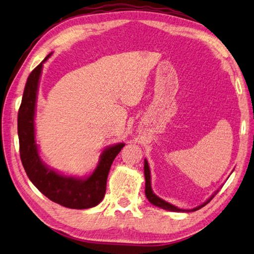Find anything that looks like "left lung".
Listing matches in <instances>:
<instances>
[{
	"label": "left lung",
	"instance_id": "obj_1",
	"mask_svg": "<svg viewBox=\"0 0 254 254\" xmlns=\"http://www.w3.org/2000/svg\"><path fill=\"white\" fill-rule=\"evenodd\" d=\"M144 175H145V194H146V197L148 201L152 203L153 205H155V206H158L160 208H164L166 210H170V212H195V210L202 208L203 206H205L207 203L210 202V199H212L215 194H217L218 190L215 192L212 196H210L206 202H204L203 204L199 205V206L195 207V208H192V209H182V208H179L175 206V205H172L168 202L164 201L163 198H160L159 196L156 195V194L153 192L152 190V183H150V170H149V166H148V163L147 160L145 159L144 160Z\"/></svg>",
	"mask_w": 254,
	"mask_h": 254
}]
</instances>
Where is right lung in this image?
I'll return each mask as SVG.
<instances>
[{
	"instance_id": "add662e5",
	"label": "right lung",
	"mask_w": 254,
	"mask_h": 254,
	"mask_svg": "<svg viewBox=\"0 0 254 254\" xmlns=\"http://www.w3.org/2000/svg\"><path fill=\"white\" fill-rule=\"evenodd\" d=\"M51 55H48L27 78L17 118L21 164L32 185L52 202L74 209L90 208L98 205L104 198L110 167L124 143L108 146L101 153L93 174L85 178L59 174L44 164L36 143L35 115L42 65Z\"/></svg>"
}]
</instances>
